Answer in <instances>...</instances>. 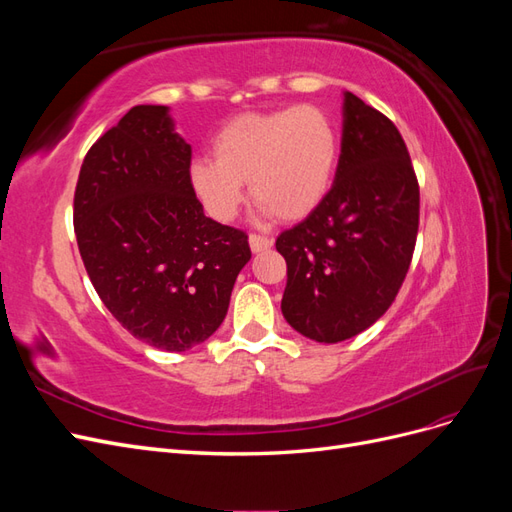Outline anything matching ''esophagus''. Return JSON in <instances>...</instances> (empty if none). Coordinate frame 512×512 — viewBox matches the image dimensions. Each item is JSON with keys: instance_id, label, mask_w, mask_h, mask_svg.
Returning <instances> with one entry per match:
<instances>
[{"instance_id": "esophagus-1", "label": "esophagus", "mask_w": 512, "mask_h": 512, "mask_svg": "<svg viewBox=\"0 0 512 512\" xmlns=\"http://www.w3.org/2000/svg\"><path fill=\"white\" fill-rule=\"evenodd\" d=\"M271 245H273V239H269V237H262V235H250V247H252V252H254V254L269 250Z\"/></svg>"}]
</instances>
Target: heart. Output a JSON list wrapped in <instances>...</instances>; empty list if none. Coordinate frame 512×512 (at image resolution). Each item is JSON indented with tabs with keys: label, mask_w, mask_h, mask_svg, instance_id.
Returning a JSON list of instances; mask_svg holds the SVG:
<instances>
[{
	"label": "heart",
	"mask_w": 512,
	"mask_h": 512,
	"mask_svg": "<svg viewBox=\"0 0 512 512\" xmlns=\"http://www.w3.org/2000/svg\"><path fill=\"white\" fill-rule=\"evenodd\" d=\"M211 151L213 158H196L188 168L190 190L209 218L235 220L250 181L258 218L297 222L327 196L339 138L318 106H288L232 117L215 132Z\"/></svg>",
	"instance_id": "heart-1"
}]
</instances>
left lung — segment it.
I'll return each mask as SVG.
<instances>
[{"label":"left lung","instance_id":"obj_1","mask_svg":"<svg viewBox=\"0 0 512 512\" xmlns=\"http://www.w3.org/2000/svg\"><path fill=\"white\" fill-rule=\"evenodd\" d=\"M418 232V181L395 123L344 94L335 181L275 241L286 258L282 314L294 331L337 344L369 329L406 280Z\"/></svg>","mask_w":512,"mask_h":512}]
</instances>
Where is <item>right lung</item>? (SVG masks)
<instances>
[{
  "instance_id": "1",
  "label": "right lung",
  "mask_w": 512,
  "mask_h": 512,
  "mask_svg": "<svg viewBox=\"0 0 512 512\" xmlns=\"http://www.w3.org/2000/svg\"><path fill=\"white\" fill-rule=\"evenodd\" d=\"M192 147L168 106L141 104L91 145L74 192V232L98 297L141 342L185 352L226 318L247 235L203 213Z\"/></svg>"
}]
</instances>
